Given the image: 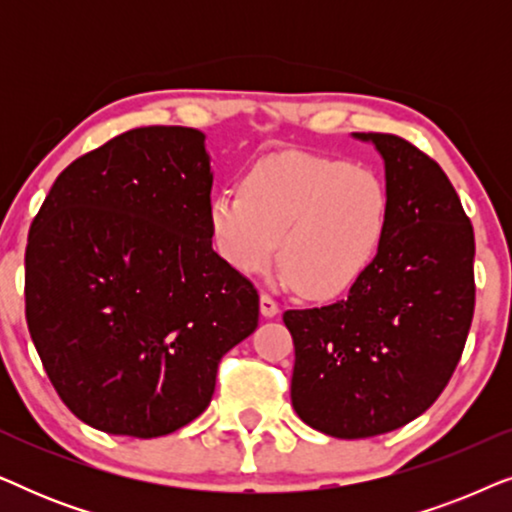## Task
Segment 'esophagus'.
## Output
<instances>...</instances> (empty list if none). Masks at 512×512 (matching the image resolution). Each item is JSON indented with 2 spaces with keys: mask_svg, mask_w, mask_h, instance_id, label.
Instances as JSON below:
<instances>
[{
  "mask_svg": "<svg viewBox=\"0 0 512 512\" xmlns=\"http://www.w3.org/2000/svg\"><path fill=\"white\" fill-rule=\"evenodd\" d=\"M261 314L265 319H272V317H277V314H279L277 300L268 296V293H263V296H261Z\"/></svg>",
  "mask_w": 512,
  "mask_h": 512,
  "instance_id": "esophagus-1",
  "label": "esophagus"
}]
</instances>
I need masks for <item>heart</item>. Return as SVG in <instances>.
Here are the masks:
<instances>
[{"instance_id": "b5f03b06", "label": "heart", "mask_w": 512, "mask_h": 512, "mask_svg": "<svg viewBox=\"0 0 512 512\" xmlns=\"http://www.w3.org/2000/svg\"><path fill=\"white\" fill-rule=\"evenodd\" d=\"M389 223V193L370 167L286 151L251 167L244 188L209 205L216 249L242 275L275 263L307 298L352 289L375 261Z\"/></svg>"}]
</instances>
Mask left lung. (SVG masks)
I'll list each match as a JSON object with an SVG mask.
<instances>
[{
  "label": "left lung",
  "mask_w": 512,
  "mask_h": 512,
  "mask_svg": "<svg viewBox=\"0 0 512 512\" xmlns=\"http://www.w3.org/2000/svg\"><path fill=\"white\" fill-rule=\"evenodd\" d=\"M384 160L389 223L345 300L284 312L291 403L333 438L401 429L450 382L473 321V226L447 174L396 135L354 132Z\"/></svg>",
  "instance_id": "1"
}]
</instances>
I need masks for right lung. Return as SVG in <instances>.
<instances>
[{"mask_svg":"<svg viewBox=\"0 0 512 512\" xmlns=\"http://www.w3.org/2000/svg\"><path fill=\"white\" fill-rule=\"evenodd\" d=\"M205 135L123 132L55 179L25 249V317L81 422L158 438L202 415L258 293L212 249Z\"/></svg>","mask_w":512,"mask_h":512,"instance_id":"right-lung-1","label":"right lung"}]
</instances>
